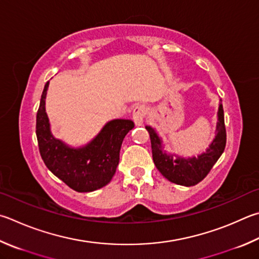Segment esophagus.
I'll return each instance as SVG.
<instances>
[{
	"label": "esophagus",
	"mask_w": 259,
	"mask_h": 259,
	"mask_svg": "<svg viewBox=\"0 0 259 259\" xmlns=\"http://www.w3.org/2000/svg\"><path fill=\"white\" fill-rule=\"evenodd\" d=\"M146 114H147V107H146L145 105L140 104V105H137L134 109V112H133V119L135 121L136 125H142L143 122L145 120L146 117Z\"/></svg>",
	"instance_id": "34e87169"
}]
</instances>
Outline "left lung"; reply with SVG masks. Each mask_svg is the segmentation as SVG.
Returning <instances> with one entry per match:
<instances>
[{
	"mask_svg": "<svg viewBox=\"0 0 259 259\" xmlns=\"http://www.w3.org/2000/svg\"><path fill=\"white\" fill-rule=\"evenodd\" d=\"M146 129L150 137L153 161L157 170L168 181L186 187L195 186L204 180L224 152L225 144H227V130H225L222 104L220 105L219 109V123L218 129H216L218 134H216L214 142L211 143L209 149H207V153L200 155L197 158L173 159V156L162 152L161 140L155 134L154 129L150 126H146Z\"/></svg>",
	"mask_w": 259,
	"mask_h": 259,
	"instance_id": "1",
	"label": "left lung"
}]
</instances>
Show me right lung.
I'll return each mask as SVG.
<instances>
[{"mask_svg":"<svg viewBox=\"0 0 259 259\" xmlns=\"http://www.w3.org/2000/svg\"><path fill=\"white\" fill-rule=\"evenodd\" d=\"M45 83L36 116V136L40 156L49 170L78 192H89L106 186L113 178L120 159L121 145L135 126L130 120H113L86 147L69 148L50 133L45 112Z\"/></svg>","mask_w":259,"mask_h":259,"instance_id":"1","label":"right lung"}]
</instances>
